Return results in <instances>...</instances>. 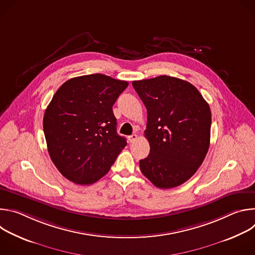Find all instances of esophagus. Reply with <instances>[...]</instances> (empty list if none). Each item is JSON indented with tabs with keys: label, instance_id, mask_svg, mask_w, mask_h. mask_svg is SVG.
I'll return each instance as SVG.
<instances>
[{
	"label": "esophagus",
	"instance_id": "34e87169",
	"mask_svg": "<svg viewBox=\"0 0 255 255\" xmlns=\"http://www.w3.org/2000/svg\"><path fill=\"white\" fill-rule=\"evenodd\" d=\"M137 138H138V136L136 134H132L131 136L128 137V140H129L130 143H134L137 140Z\"/></svg>",
	"mask_w": 255,
	"mask_h": 255
}]
</instances>
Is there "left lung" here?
Masks as SVG:
<instances>
[{"label":"left lung","instance_id":"obj_1","mask_svg":"<svg viewBox=\"0 0 255 255\" xmlns=\"http://www.w3.org/2000/svg\"><path fill=\"white\" fill-rule=\"evenodd\" d=\"M132 86L147 110L144 131L150 145L141 172L159 189L183 185L203 163L210 146L211 110L189 82L160 76Z\"/></svg>","mask_w":255,"mask_h":255}]
</instances>
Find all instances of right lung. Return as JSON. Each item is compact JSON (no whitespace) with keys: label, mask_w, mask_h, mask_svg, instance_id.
Segmentation results:
<instances>
[{"label":"right lung","mask_w":255,"mask_h":255,"mask_svg":"<svg viewBox=\"0 0 255 255\" xmlns=\"http://www.w3.org/2000/svg\"><path fill=\"white\" fill-rule=\"evenodd\" d=\"M128 87L101 74L66 81L54 94L43 117L50 158L60 173L79 185L104 176L127 145L117 134L113 105Z\"/></svg>","instance_id":"add662e5"}]
</instances>
